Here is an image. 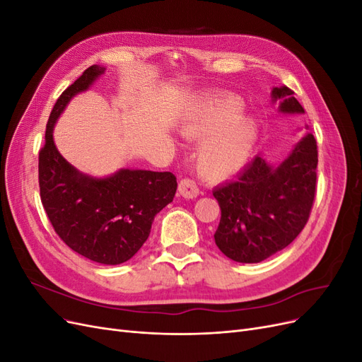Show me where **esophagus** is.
<instances>
[{"label": "esophagus", "mask_w": 362, "mask_h": 362, "mask_svg": "<svg viewBox=\"0 0 362 362\" xmlns=\"http://www.w3.org/2000/svg\"><path fill=\"white\" fill-rule=\"evenodd\" d=\"M178 192L185 199L198 198V194H199L198 185H196V182L192 178H182L178 184Z\"/></svg>", "instance_id": "1"}]
</instances>
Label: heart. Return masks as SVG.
I'll return each mask as SVG.
<instances>
[{
	"label": "heart",
	"mask_w": 362,
	"mask_h": 362,
	"mask_svg": "<svg viewBox=\"0 0 362 362\" xmlns=\"http://www.w3.org/2000/svg\"><path fill=\"white\" fill-rule=\"evenodd\" d=\"M243 105L235 98L216 100L196 112L182 127L187 139L202 140L198 166L208 178L223 180L245 168L254 151L258 128L249 117H238Z\"/></svg>",
	"instance_id": "1"
}]
</instances>
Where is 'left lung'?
Here are the masks:
<instances>
[{
  "label": "left lung",
  "instance_id": "obj_1",
  "mask_svg": "<svg viewBox=\"0 0 362 362\" xmlns=\"http://www.w3.org/2000/svg\"><path fill=\"white\" fill-rule=\"evenodd\" d=\"M293 93L287 86L272 90L282 113H303ZM317 163V141L308 133L279 166L255 157L235 180L216 187L213 196L222 211L217 247L237 262H259L287 247L310 218Z\"/></svg>",
  "mask_w": 362,
  "mask_h": 362
}]
</instances>
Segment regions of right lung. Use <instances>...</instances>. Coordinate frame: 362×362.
<instances>
[{"label": "right lung", "instance_id": "obj_1", "mask_svg": "<svg viewBox=\"0 0 362 362\" xmlns=\"http://www.w3.org/2000/svg\"><path fill=\"white\" fill-rule=\"evenodd\" d=\"M104 68H87L64 90L49 115L45 145L39 151L40 201L54 231L76 254L115 266L137 254L148 240L154 217L173 201L172 172L122 169L96 180L64 160L52 140V128L71 98L86 90Z\"/></svg>", "mask_w": 362, "mask_h": 362}]
</instances>
